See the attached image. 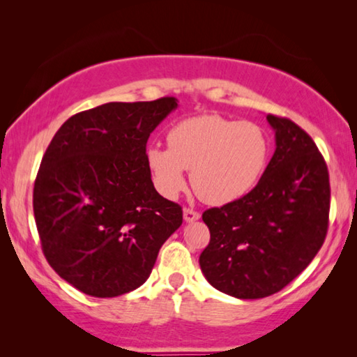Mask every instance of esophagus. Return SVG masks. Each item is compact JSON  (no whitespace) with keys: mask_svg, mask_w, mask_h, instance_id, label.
Listing matches in <instances>:
<instances>
[{"mask_svg":"<svg viewBox=\"0 0 357 357\" xmlns=\"http://www.w3.org/2000/svg\"><path fill=\"white\" fill-rule=\"evenodd\" d=\"M198 219H200V213H197V211H193L190 208H185L184 209V220L185 222L192 223V222H195Z\"/></svg>","mask_w":357,"mask_h":357,"instance_id":"1","label":"esophagus"}]
</instances>
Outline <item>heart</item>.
I'll return each instance as SVG.
<instances>
[{
	"label": "heart",
	"mask_w": 357,
	"mask_h": 357,
	"mask_svg": "<svg viewBox=\"0 0 357 357\" xmlns=\"http://www.w3.org/2000/svg\"><path fill=\"white\" fill-rule=\"evenodd\" d=\"M168 148L151 144L146 165L155 189L167 198L185 187V170L195 192L211 204L245 197L261 178L271 153L266 130L250 121L220 114L179 121L168 130Z\"/></svg>",
	"instance_id": "b5f03b06"
}]
</instances>
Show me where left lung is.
<instances>
[{
	"instance_id": "obj_1",
	"label": "left lung",
	"mask_w": 357,
	"mask_h": 357,
	"mask_svg": "<svg viewBox=\"0 0 357 357\" xmlns=\"http://www.w3.org/2000/svg\"><path fill=\"white\" fill-rule=\"evenodd\" d=\"M275 151L245 197L203 213L211 241L200 255L206 280L238 299L280 291L321 249L328 233L329 173L315 142L298 124L266 116Z\"/></svg>"
}]
</instances>
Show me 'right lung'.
I'll return each mask as SVG.
<instances>
[{
	"mask_svg": "<svg viewBox=\"0 0 357 357\" xmlns=\"http://www.w3.org/2000/svg\"><path fill=\"white\" fill-rule=\"evenodd\" d=\"M178 99L108 102L77 113L42 157L33 209L55 273L82 293L114 298L143 285L183 209L154 189L146 143Z\"/></svg>",
	"mask_w": 357,
	"mask_h": 357,
	"instance_id": "1",
	"label": "right lung"
}]
</instances>
